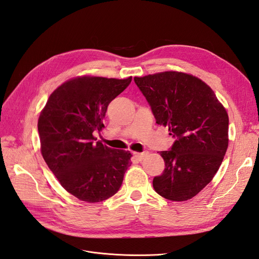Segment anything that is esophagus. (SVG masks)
<instances>
[{"mask_svg": "<svg viewBox=\"0 0 259 259\" xmlns=\"http://www.w3.org/2000/svg\"><path fill=\"white\" fill-rule=\"evenodd\" d=\"M133 155H135V157L137 158V159H138L139 161H142V160L144 159V157H145L146 154H145V153H135Z\"/></svg>", "mask_w": 259, "mask_h": 259, "instance_id": "obj_1", "label": "esophagus"}]
</instances>
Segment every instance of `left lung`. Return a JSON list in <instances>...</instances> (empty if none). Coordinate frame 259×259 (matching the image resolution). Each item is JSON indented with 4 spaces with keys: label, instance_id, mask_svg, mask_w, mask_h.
Segmentation results:
<instances>
[{
    "label": "left lung",
    "instance_id": "left-lung-1",
    "mask_svg": "<svg viewBox=\"0 0 259 259\" xmlns=\"http://www.w3.org/2000/svg\"><path fill=\"white\" fill-rule=\"evenodd\" d=\"M156 123L175 138L170 151L160 152L165 168L154 178L157 194L185 201L200 193L219 171L228 147L229 118L204 81L182 72L135 77Z\"/></svg>",
    "mask_w": 259,
    "mask_h": 259
}]
</instances>
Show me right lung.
<instances>
[{"mask_svg":"<svg viewBox=\"0 0 259 259\" xmlns=\"http://www.w3.org/2000/svg\"><path fill=\"white\" fill-rule=\"evenodd\" d=\"M126 79L81 76L63 82L40 112V152L61 186L81 201L100 202L119 190L131 164L130 152L94 137L103 127L108 104L126 89Z\"/></svg>","mask_w":259,"mask_h":259,"instance_id":"obj_1","label":"right lung"}]
</instances>
